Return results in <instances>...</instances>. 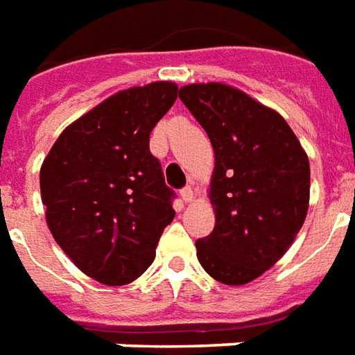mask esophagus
Returning <instances> with one entry per match:
<instances>
[{
  "mask_svg": "<svg viewBox=\"0 0 355 355\" xmlns=\"http://www.w3.org/2000/svg\"><path fill=\"white\" fill-rule=\"evenodd\" d=\"M180 198H182V201H186V203L193 201V190H192V188H190V186L182 188V190H180Z\"/></svg>",
  "mask_w": 355,
  "mask_h": 355,
  "instance_id": "obj_1",
  "label": "esophagus"
}]
</instances>
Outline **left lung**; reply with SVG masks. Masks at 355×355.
Returning <instances> with one entry per match:
<instances>
[{"label": "left lung", "mask_w": 355, "mask_h": 355, "mask_svg": "<svg viewBox=\"0 0 355 355\" xmlns=\"http://www.w3.org/2000/svg\"><path fill=\"white\" fill-rule=\"evenodd\" d=\"M180 101L215 150L209 200L215 228L198 239V261L213 279L245 285L293 245L310 203V162L275 110L226 83H192Z\"/></svg>", "instance_id": "left-lung-1"}]
</instances>
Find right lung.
Returning <instances> with one entry per match:
<instances>
[{
    "mask_svg": "<svg viewBox=\"0 0 355 355\" xmlns=\"http://www.w3.org/2000/svg\"><path fill=\"white\" fill-rule=\"evenodd\" d=\"M173 81L112 94L68 125L40 171L45 220L83 274L127 285L152 264L173 223V190L150 132L177 101Z\"/></svg>",
    "mask_w": 355,
    "mask_h": 355,
    "instance_id": "add662e5",
    "label": "right lung"
}]
</instances>
